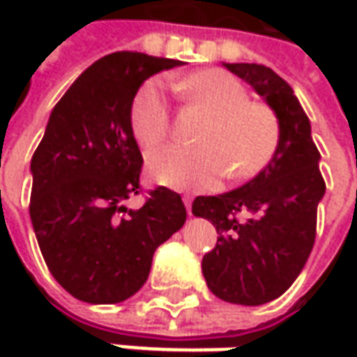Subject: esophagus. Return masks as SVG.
Masks as SVG:
<instances>
[{
    "label": "esophagus",
    "mask_w": 357,
    "mask_h": 357,
    "mask_svg": "<svg viewBox=\"0 0 357 357\" xmlns=\"http://www.w3.org/2000/svg\"><path fill=\"white\" fill-rule=\"evenodd\" d=\"M183 202H185L186 213L190 214V204H192V199H190V197H183Z\"/></svg>",
    "instance_id": "34e87169"
}]
</instances>
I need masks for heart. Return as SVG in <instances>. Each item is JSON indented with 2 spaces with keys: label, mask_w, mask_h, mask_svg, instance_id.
I'll list each match as a JSON object with an SVG mask.
<instances>
[{
  "label": "heart",
  "mask_w": 357,
  "mask_h": 357,
  "mask_svg": "<svg viewBox=\"0 0 357 357\" xmlns=\"http://www.w3.org/2000/svg\"><path fill=\"white\" fill-rule=\"evenodd\" d=\"M186 101L200 105L211 121L200 130V146H165L146 158V172L157 185L197 190L216 183L246 181L264 171L280 143V121L266 103L248 101L236 77L206 69L174 83ZM130 130L143 151L160 144L171 132L167 95L158 81H149L130 105Z\"/></svg>",
  "instance_id": "b5f03b06"
}]
</instances>
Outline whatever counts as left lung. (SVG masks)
<instances>
[{
    "mask_svg": "<svg viewBox=\"0 0 357 357\" xmlns=\"http://www.w3.org/2000/svg\"><path fill=\"white\" fill-rule=\"evenodd\" d=\"M222 65L276 113L280 143L252 181L225 195L197 197L192 214L218 232L214 250L202 258L211 292L230 304L260 306L284 294L306 264L326 185L310 119L292 87L264 65Z\"/></svg>",
    "mask_w": 357,
    "mask_h": 357,
    "instance_id": "left-lung-1",
    "label": "left lung"
}]
</instances>
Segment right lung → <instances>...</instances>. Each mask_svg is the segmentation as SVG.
Masks as SVG:
<instances>
[{
  "mask_svg": "<svg viewBox=\"0 0 357 357\" xmlns=\"http://www.w3.org/2000/svg\"><path fill=\"white\" fill-rule=\"evenodd\" d=\"M185 65L137 51L105 55L53 107L31 158L29 216L45 264L71 296L117 304L141 290L153 254L181 230L186 208L165 186L141 208L143 155L130 130V105L144 81Z\"/></svg>",
  "mask_w": 357,
  "mask_h": 357,
  "instance_id": "right-lung-1",
  "label": "right lung"
}]
</instances>
